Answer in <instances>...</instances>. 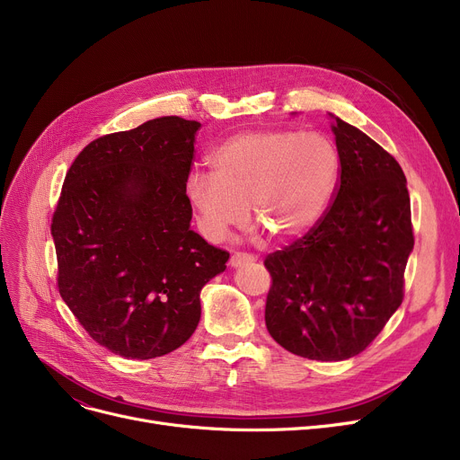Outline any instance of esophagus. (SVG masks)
Instances as JSON below:
<instances>
[{
  "label": "esophagus",
  "mask_w": 460,
  "mask_h": 460,
  "mask_svg": "<svg viewBox=\"0 0 460 460\" xmlns=\"http://www.w3.org/2000/svg\"><path fill=\"white\" fill-rule=\"evenodd\" d=\"M255 261V257L252 255V253H244V252H236V253H233L231 255V259H229V264L231 267H244V264H250V262H253Z\"/></svg>",
  "instance_id": "34e87169"
}]
</instances>
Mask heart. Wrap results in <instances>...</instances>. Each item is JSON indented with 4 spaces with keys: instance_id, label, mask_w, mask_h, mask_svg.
Wrapping results in <instances>:
<instances>
[{
    "instance_id": "heart-1",
    "label": "heart",
    "mask_w": 460,
    "mask_h": 460,
    "mask_svg": "<svg viewBox=\"0 0 460 460\" xmlns=\"http://www.w3.org/2000/svg\"><path fill=\"white\" fill-rule=\"evenodd\" d=\"M210 173L193 169L184 191L201 231L222 240L252 212L279 240L315 227L341 177L335 145L319 132L261 128L234 134L208 155Z\"/></svg>"
}]
</instances>
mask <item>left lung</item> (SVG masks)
Instances as JSON below:
<instances>
[{"label": "left lung", "mask_w": 460, "mask_h": 460, "mask_svg": "<svg viewBox=\"0 0 460 460\" xmlns=\"http://www.w3.org/2000/svg\"><path fill=\"white\" fill-rule=\"evenodd\" d=\"M332 132L341 158L335 199L315 227L264 259L272 276L269 333L285 350L321 361L349 359L371 345L402 302L414 248L397 160L340 117Z\"/></svg>", "instance_id": "left-lung-1"}]
</instances>
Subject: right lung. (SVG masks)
<instances>
[{"label":"right lung","mask_w":460,"mask_h":460,"mask_svg":"<svg viewBox=\"0 0 460 460\" xmlns=\"http://www.w3.org/2000/svg\"><path fill=\"white\" fill-rule=\"evenodd\" d=\"M201 123L177 115L91 141L52 217L59 295L99 345L151 359L184 345L229 253L190 229L186 177Z\"/></svg>","instance_id":"add662e5"}]
</instances>
